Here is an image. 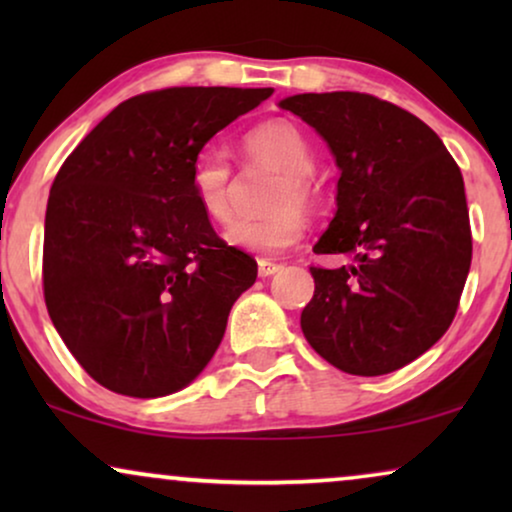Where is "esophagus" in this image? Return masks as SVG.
Masks as SVG:
<instances>
[{"label": "esophagus", "mask_w": 512, "mask_h": 512, "mask_svg": "<svg viewBox=\"0 0 512 512\" xmlns=\"http://www.w3.org/2000/svg\"><path fill=\"white\" fill-rule=\"evenodd\" d=\"M279 270H282V265L272 263V261H268V258H261V261H258V275L261 277H272Z\"/></svg>", "instance_id": "34e87169"}]
</instances>
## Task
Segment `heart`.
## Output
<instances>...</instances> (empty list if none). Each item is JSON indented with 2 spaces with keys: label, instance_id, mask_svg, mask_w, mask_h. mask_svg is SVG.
<instances>
[{
  "label": "heart",
  "instance_id": "b5f03b06",
  "mask_svg": "<svg viewBox=\"0 0 512 512\" xmlns=\"http://www.w3.org/2000/svg\"><path fill=\"white\" fill-rule=\"evenodd\" d=\"M244 163L265 165L277 172L270 188V214L258 219H240L228 228L226 242L230 247L254 251V254H279L293 247L305 235L307 216L319 202V184L314 177V149L305 132L291 121H265L247 130L240 139ZM193 202L207 221L226 226L233 219V170L228 160L214 151H202L191 165Z\"/></svg>",
  "mask_w": 512,
  "mask_h": 512
}]
</instances>
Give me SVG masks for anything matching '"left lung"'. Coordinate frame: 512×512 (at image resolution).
Listing matches in <instances>:
<instances>
[{
	"instance_id": "left-lung-1",
	"label": "left lung",
	"mask_w": 512,
	"mask_h": 512,
	"mask_svg": "<svg viewBox=\"0 0 512 512\" xmlns=\"http://www.w3.org/2000/svg\"><path fill=\"white\" fill-rule=\"evenodd\" d=\"M279 107L310 123L340 167L338 212L314 254L300 326L349 375H387L436 345L457 314L473 256L464 179L424 121L368 93H303Z\"/></svg>"
}]
</instances>
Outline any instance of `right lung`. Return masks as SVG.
Here are the masks:
<instances>
[{"label": "right lung", "mask_w": 512, "mask_h": 512, "mask_svg": "<svg viewBox=\"0 0 512 512\" xmlns=\"http://www.w3.org/2000/svg\"><path fill=\"white\" fill-rule=\"evenodd\" d=\"M272 88L181 86L118 104L55 174L44 300L81 368L116 394L167 396L212 359L258 265L193 202L191 165Z\"/></svg>", "instance_id": "1"}]
</instances>
